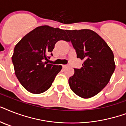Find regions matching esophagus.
I'll use <instances>...</instances> for the list:
<instances>
[{"instance_id":"obj_1","label":"esophagus","mask_w":126,"mask_h":126,"mask_svg":"<svg viewBox=\"0 0 126 126\" xmlns=\"http://www.w3.org/2000/svg\"><path fill=\"white\" fill-rule=\"evenodd\" d=\"M62 66H63V68H66L67 67H68V65H63Z\"/></svg>"}]
</instances>
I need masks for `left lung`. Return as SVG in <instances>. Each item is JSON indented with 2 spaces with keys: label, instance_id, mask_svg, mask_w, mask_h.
I'll use <instances>...</instances> for the list:
<instances>
[{
  "label": "left lung",
  "instance_id": "left-lung-1",
  "mask_svg": "<svg viewBox=\"0 0 126 126\" xmlns=\"http://www.w3.org/2000/svg\"><path fill=\"white\" fill-rule=\"evenodd\" d=\"M77 57L84 61L80 69L69 79L70 88L84 99L91 98L105 87L114 71L113 52L101 36L90 29L66 30Z\"/></svg>",
  "mask_w": 126,
  "mask_h": 126
}]
</instances>
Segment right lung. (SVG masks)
I'll return each mask as SVG.
<instances>
[{"label":"right lung","instance_id":"obj_1","mask_svg":"<svg viewBox=\"0 0 126 126\" xmlns=\"http://www.w3.org/2000/svg\"><path fill=\"white\" fill-rule=\"evenodd\" d=\"M61 40L69 41L65 30L42 25L29 32L16 45L12 57L15 74L28 92L42 94L51 87L62 66L45 61L55 43Z\"/></svg>","mask_w":126,"mask_h":126}]
</instances>
